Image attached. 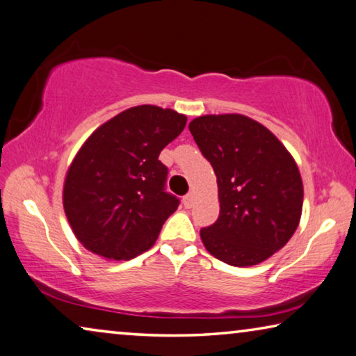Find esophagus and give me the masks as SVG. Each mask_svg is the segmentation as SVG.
I'll use <instances>...</instances> for the list:
<instances>
[{
    "mask_svg": "<svg viewBox=\"0 0 356 356\" xmlns=\"http://www.w3.org/2000/svg\"><path fill=\"white\" fill-rule=\"evenodd\" d=\"M183 205L186 207V209H191V207L194 205V195L193 194H186L183 197Z\"/></svg>",
    "mask_w": 356,
    "mask_h": 356,
    "instance_id": "1",
    "label": "esophagus"
}]
</instances>
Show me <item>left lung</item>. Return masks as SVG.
<instances>
[{"label":"left lung","mask_w":356,"mask_h":356,"mask_svg":"<svg viewBox=\"0 0 356 356\" xmlns=\"http://www.w3.org/2000/svg\"><path fill=\"white\" fill-rule=\"evenodd\" d=\"M189 130L216 175L220 216L200 229L207 251L235 267L256 266L285 247L299 226L304 188L282 141L242 114H209Z\"/></svg>","instance_id":"1"}]
</instances>
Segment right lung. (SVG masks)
<instances>
[{
	"mask_svg": "<svg viewBox=\"0 0 356 356\" xmlns=\"http://www.w3.org/2000/svg\"><path fill=\"white\" fill-rule=\"evenodd\" d=\"M186 121L168 108L134 106L86 140L63 184L65 215L84 248L129 261L156 243L179 205L165 191L168 168L159 154Z\"/></svg>",
	"mask_w": 356,
	"mask_h": 356,
	"instance_id": "obj_1",
	"label": "right lung"
}]
</instances>
